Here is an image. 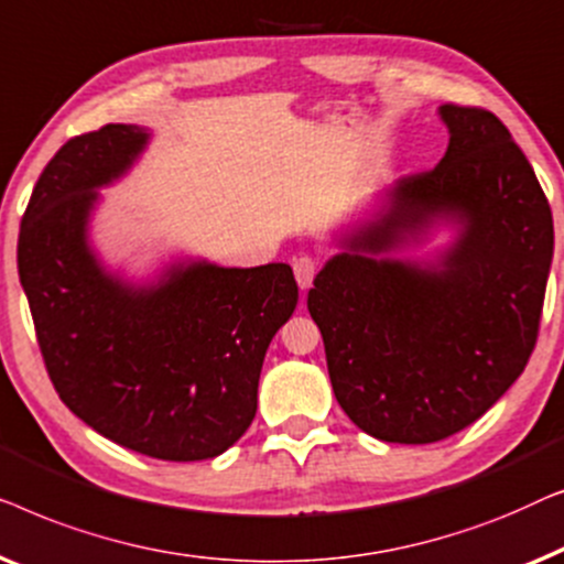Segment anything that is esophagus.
<instances>
[{
  "label": "esophagus",
  "mask_w": 564,
  "mask_h": 564,
  "mask_svg": "<svg viewBox=\"0 0 564 564\" xmlns=\"http://www.w3.org/2000/svg\"><path fill=\"white\" fill-rule=\"evenodd\" d=\"M319 271V263L312 256H299L293 258V275H296V283L301 291H306L308 285L314 283V275Z\"/></svg>",
  "instance_id": "obj_1"
}]
</instances>
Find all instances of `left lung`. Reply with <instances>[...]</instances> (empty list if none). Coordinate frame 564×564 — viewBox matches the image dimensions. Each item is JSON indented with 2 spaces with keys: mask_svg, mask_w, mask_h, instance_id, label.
I'll return each instance as SVG.
<instances>
[{
  "mask_svg": "<svg viewBox=\"0 0 564 564\" xmlns=\"http://www.w3.org/2000/svg\"><path fill=\"white\" fill-rule=\"evenodd\" d=\"M440 117L442 161L388 188L386 212L347 237L306 299L339 406L383 442L452 437L509 391L552 265L550 202L506 124L480 107ZM437 218L460 225L440 267L382 256Z\"/></svg>",
  "mask_w": 564,
  "mask_h": 564,
  "instance_id": "obj_1",
  "label": "left lung"
}]
</instances>
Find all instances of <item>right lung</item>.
<instances>
[{"label":"right lung","instance_id":"1","mask_svg":"<svg viewBox=\"0 0 564 564\" xmlns=\"http://www.w3.org/2000/svg\"><path fill=\"white\" fill-rule=\"evenodd\" d=\"M145 142L138 124H105L53 155L20 225V283L61 401L127 449L192 463L248 432L265 350L299 285L285 263H178L153 285L107 273L86 240L97 188Z\"/></svg>","mask_w":564,"mask_h":564}]
</instances>
